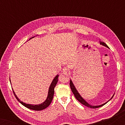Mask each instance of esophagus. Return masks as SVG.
Segmentation results:
<instances>
[{"mask_svg": "<svg viewBox=\"0 0 125 125\" xmlns=\"http://www.w3.org/2000/svg\"><path fill=\"white\" fill-rule=\"evenodd\" d=\"M68 73V69L67 68L64 67L62 69V74H67Z\"/></svg>", "mask_w": 125, "mask_h": 125, "instance_id": "esophagus-1", "label": "esophagus"}]
</instances>
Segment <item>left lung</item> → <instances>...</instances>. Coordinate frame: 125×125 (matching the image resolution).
Returning <instances> with one entry per match:
<instances>
[{"label":"left lung","instance_id":"1","mask_svg":"<svg viewBox=\"0 0 125 125\" xmlns=\"http://www.w3.org/2000/svg\"><path fill=\"white\" fill-rule=\"evenodd\" d=\"M100 43L101 45H103V46H104V47H106V48H107L109 49V48L108 46H107L106 44L104 42H100ZM70 86H71V90H72V92H73V94L74 95V96H75V97H76V98L78 101L80 102V103H81L83 105L86 106H88L89 107H90V108H93V109L98 108V107H101V106H104V105H105V104H106L107 102H108L110 100H112V98H113V97L114 95V94L113 95V96L111 97V98L110 99V100L107 101V102H106L105 103L102 104H101V105H90V104H89L88 102L86 101V100H85V99H83V97H82L81 95H80V94L78 93V90H77V89H76V87H75L74 83H73V81H72V80H70Z\"/></svg>","mask_w":125,"mask_h":125}]
</instances>
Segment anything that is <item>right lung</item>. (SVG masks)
I'll use <instances>...</instances> for the list:
<instances>
[{
  "label": "right lung",
  "mask_w": 125,
  "mask_h": 125,
  "mask_svg": "<svg viewBox=\"0 0 125 125\" xmlns=\"http://www.w3.org/2000/svg\"><path fill=\"white\" fill-rule=\"evenodd\" d=\"M35 37V36L32 37L30 39L33 38V37ZM58 77H59V74L56 75V76H55V77H54L53 78V80H52V83H51L50 86H49L48 92L47 97V98H46V100H45V101H44L42 103L40 104H38V105H33V104H28L24 103V102H23V101H20V99L18 97H17V95H16V94H15V92L13 91V90L12 89L13 92V93H14V95H15V97H16V98L17 99V100H18V101L19 102L20 104H22L23 106H24L25 107H27V108L31 109V110H42L44 109L47 108V107L49 105H50L51 102H52L53 98L54 92V88H55L56 85V84H57V83L58 82ZM10 83H11L10 78Z\"/></svg>",
  "instance_id": "right-lung-1"
}]
</instances>
